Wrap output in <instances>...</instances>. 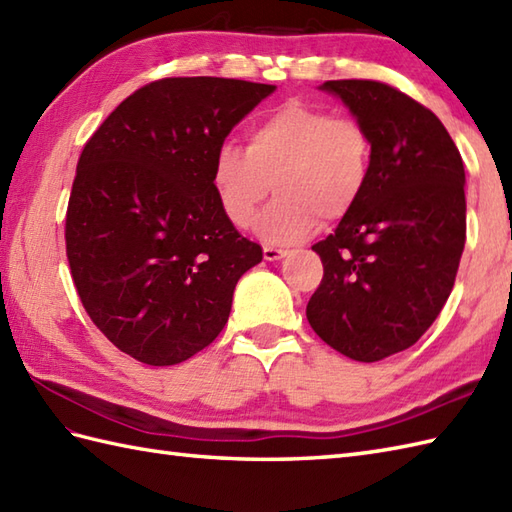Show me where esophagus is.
Returning <instances> with one entry per match:
<instances>
[{"label": "esophagus", "instance_id": "obj_1", "mask_svg": "<svg viewBox=\"0 0 512 512\" xmlns=\"http://www.w3.org/2000/svg\"><path fill=\"white\" fill-rule=\"evenodd\" d=\"M290 250L286 248H273V246H266L264 248V259L266 262H277V259H284Z\"/></svg>", "mask_w": 512, "mask_h": 512}]
</instances>
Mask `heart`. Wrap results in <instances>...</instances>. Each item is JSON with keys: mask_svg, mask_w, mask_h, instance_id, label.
<instances>
[{"mask_svg": "<svg viewBox=\"0 0 512 512\" xmlns=\"http://www.w3.org/2000/svg\"><path fill=\"white\" fill-rule=\"evenodd\" d=\"M374 145L354 118H336L323 107L288 101L246 134V149L217 147L211 187L228 222L246 228L259 206L277 191L255 224L268 244L310 237L321 220H345L367 191Z\"/></svg>", "mask_w": 512, "mask_h": 512, "instance_id": "obj_1", "label": "heart"}]
</instances>
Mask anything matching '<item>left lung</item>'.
Here are the masks:
<instances>
[{
    "label": "left lung",
    "mask_w": 512,
    "mask_h": 512,
    "mask_svg": "<svg viewBox=\"0 0 512 512\" xmlns=\"http://www.w3.org/2000/svg\"><path fill=\"white\" fill-rule=\"evenodd\" d=\"M374 145L356 209L312 250L323 279L308 321L336 352L376 363L407 350L447 303L466 239L464 165L440 118L378 81H325Z\"/></svg>",
    "instance_id": "obj_1"
}]
</instances>
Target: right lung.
Instances as JSON below:
<instances>
[{
	"label": "right lung",
	"instance_id": "obj_1",
	"mask_svg": "<svg viewBox=\"0 0 512 512\" xmlns=\"http://www.w3.org/2000/svg\"><path fill=\"white\" fill-rule=\"evenodd\" d=\"M275 85L160 79L116 107L76 165L65 253L76 292L118 350L176 365L224 330L233 290L262 262L211 187L224 138Z\"/></svg>",
	"mask_w": 512,
	"mask_h": 512
}]
</instances>
